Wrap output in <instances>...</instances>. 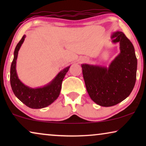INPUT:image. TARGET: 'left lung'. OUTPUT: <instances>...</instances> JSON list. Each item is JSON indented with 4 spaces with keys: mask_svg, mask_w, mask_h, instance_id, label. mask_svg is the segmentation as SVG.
Here are the masks:
<instances>
[{
    "mask_svg": "<svg viewBox=\"0 0 146 146\" xmlns=\"http://www.w3.org/2000/svg\"><path fill=\"white\" fill-rule=\"evenodd\" d=\"M111 39L112 42L119 43L120 53L108 68L82 64L90 97L104 107L116 105L129 96L136 80L137 62L132 43L122 32H115Z\"/></svg>",
    "mask_w": 146,
    "mask_h": 146,
    "instance_id": "left-lung-1",
    "label": "left lung"
}]
</instances>
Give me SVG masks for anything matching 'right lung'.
Listing matches in <instances>:
<instances>
[{
	"label": "right lung",
	"instance_id": "1",
	"mask_svg": "<svg viewBox=\"0 0 146 146\" xmlns=\"http://www.w3.org/2000/svg\"><path fill=\"white\" fill-rule=\"evenodd\" d=\"M26 36L24 35L17 44L14 52V58L11 67L10 81L14 94L23 104L33 109L43 108L50 105L59 96L60 93L62 82L66 74L68 71V66L60 72L55 78L48 84L38 88H32L25 86L19 79L16 70V64L19 49L25 40Z\"/></svg>",
	"mask_w": 146,
	"mask_h": 146
}]
</instances>
